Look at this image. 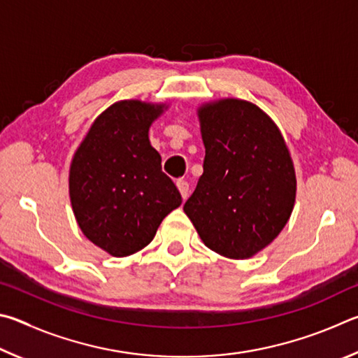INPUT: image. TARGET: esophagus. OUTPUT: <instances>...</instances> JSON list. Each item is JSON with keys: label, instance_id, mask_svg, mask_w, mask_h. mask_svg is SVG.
<instances>
[{"label": "esophagus", "instance_id": "1", "mask_svg": "<svg viewBox=\"0 0 358 358\" xmlns=\"http://www.w3.org/2000/svg\"><path fill=\"white\" fill-rule=\"evenodd\" d=\"M176 184H178V189H179V192H180V195H182L184 199H187V196H189V189H190L189 182H187V180L180 179V180H178V182H176Z\"/></svg>", "mask_w": 358, "mask_h": 358}]
</instances>
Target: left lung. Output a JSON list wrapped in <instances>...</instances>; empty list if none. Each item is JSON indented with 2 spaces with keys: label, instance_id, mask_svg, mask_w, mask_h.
Here are the masks:
<instances>
[{
  "label": "left lung",
  "instance_id": "obj_1",
  "mask_svg": "<svg viewBox=\"0 0 358 358\" xmlns=\"http://www.w3.org/2000/svg\"><path fill=\"white\" fill-rule=\"evenodd\" d=\"M203 174L184 204L210 250L245 259L267 247L291 217L296 173L275 122L245 100L199 110Z\"/></svg>",
  "mask_w": 358,
  "mask_h": 358
}]
</instances>
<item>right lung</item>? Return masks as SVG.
Masks as SVG:
<instances>
[{
  "label": "right lung",
  "mask_w": 358,
  "mask_h": 358,
  "mask_svg": "<svg viewBox=\"0 0 358 358\" xmlns=\"http://www.w3.org/2000/svg\"><path fill=\"white\" fill-rule=\"evenodd\" d=\"M162 108L140 100L111 105L73 157L69 192L75 218L87 239L113 256L140 252L182 203L148 138Z\"/></svg>",
  "instance_id": "obj_1"
}]
</instances>
